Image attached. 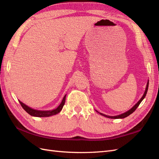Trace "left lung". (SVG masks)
<instances>
[{
  "instance_id": "1",
  "label": "left lung",
  "mask_w": 159,
  "mask_h": 159,
  "mask_svg": "<svg viewBox=\"0 0 159 159\" xmlns=\"http://www.w3.org/2000/svg\"><path fill=\"white\" fill-rule=\"evenodd\" d=\"M148 82L147 83V88H146V89H145V93L143 94V97L141 98V99L139 101V102H137V104H135L134 105V106L130 109V110H129L128 111H127V112H125V113H123V114H121V115H117V116H108V115H104V114H103V113H99L98 111V113H100L101 115H103V116H105V117H108V118H111V119H123V118H125V117H127V116H129V115H131V113H133L134 111L136 110V109L138 107V106L139 105H140V103H141V102L143 100V99L145 98V96H146V95H147V90H148Z\"/></svg>"
}]
</instances>
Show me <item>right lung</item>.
Listing matches in <instances>:
<instances>
[{
  "label": "right lung",
  "instance_id": "right-lung-1",
  "mask_svg": "<svg viewBox=\"0 0 159 159\" xmlns=\"http://www.w3.org/2000/svg\"><path fill=\"white\" fill-rule=\"evenodd\" d=\"M66 95H65V96L64 97L63 99L61 101V103H60V105L57 107L56 109H54V110H51V111H38V110H35L33 109L30 107H29L27 105H26L25 103H23L22 102H20L19 101V103L21 105L22 107L25 109L26 111L30 114L32 116L34 117H50L52 116V115H56L57 113H58L61 111V110L63 108L64 103H65V101H66Z\"/></svg>",
  "mask_w": 159,
  "mask_h": 159
}]
</instances>
